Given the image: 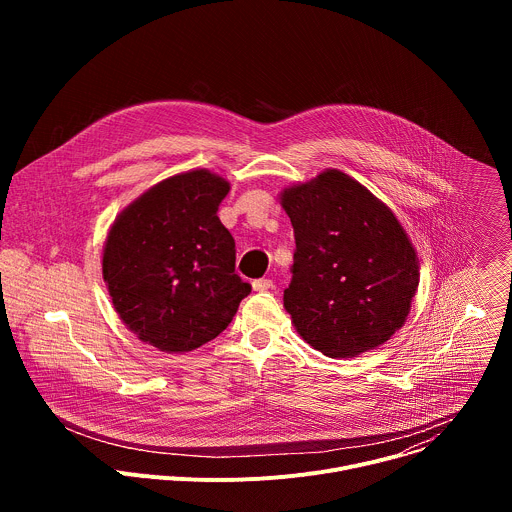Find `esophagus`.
<instances>
[{
    "label": "esophagus",
    "mask_w": 512,
    "mask_h": 512,
    "mask_svg": "<svg viewBox=\"0 0 512 512\" xmlns=\"http://www.w3.org/2000/svg\"><path fill=\"white\" fill-rule=\"evenodd\" d=\"M251 285H253L255 291H267V289L273 287V281L267 279V277H259V279H255Z\"/></svg>",
    "instance_id": "34e87169"
}]
</instances>
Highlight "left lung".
Segmentation results:
<instances>
[{"mask_svg":"<svg viewBox=\"0 0 512 512\" xmlns=\"http://www.w3.org/2000/svg\"><path fill=\"white\" fill-rule=\"evenodd\" d=\"M296 251L283 306L300 336L332 358L387 342L419 283L417 255L395 214L338 170L283 190Z\"/></svg>","mask_w":512,"mask_h":512,"instance_id":"1","label":"left lung"}]
</instances>
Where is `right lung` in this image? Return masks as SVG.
Listing matches in <instances>:
<instances>
[{
	"label": "right lung",
	"instance_id": "add662e5",
	"mask_svg": "<svg viewBox=\"0 0 512 512\" xmlns=\"http://www.w3.org/2000/svg\"><path fill=\"white\" fill-rule=\"evenodd\" d=\"M231 186L208 170L172 176L129 204L109 231L103 277L121 320L164 352H188L233 320L251 285L218 218Z\"/></svg>",
	"mask_w": 512,
	"mask_h": 512
}]
</instances>
